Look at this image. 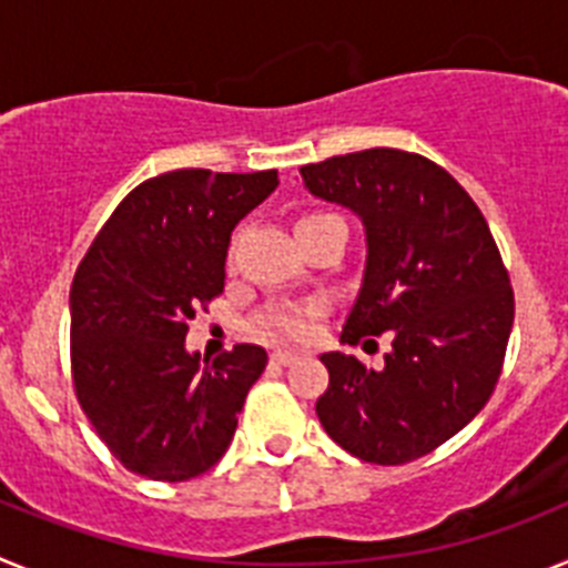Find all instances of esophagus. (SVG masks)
Segmentation results:
<instances>
[{"label":"esophagus","mask_w":568,"mask_h":568,"mask_svg":"<svg viewBox=\"0 0 568 568\" xmlns=\"http://www.w3.org/2000/svg\"><path fill=\"white\" fill-rule=\"evenodd\" d=\"M298 358H301L298 353H287V349H275V353L270 355V361H273L275 366H290V364H295Z\"/></svg>","instance_id":"34e87169"}]
</instances>
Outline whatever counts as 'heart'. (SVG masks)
<instances>
[{"label":"heart","instance_id":"1","mask_svg":"<svg viewBox=\"0 0 568 568\" xmlns=\"http://www.w3.org/2000/svg\"><path fill=\"white\" fill-rule=\"evenodd\" d=\"M307 219H313V215H307ZM313 318L315 307H307V304H270L250 321V333L258 341H267V344L307 341L313 335Z\"/></svg>","mask_w":568,"mask_h":568}]
</instances>
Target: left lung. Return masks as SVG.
Returning <instances> with one entry per match:
<instances>
[{
  "label": "left lung",
  "instance_id": "8db88e82",
  "mask_svg": "<svg viewBox=\"0 0 568 568\" xmlns=\"http://www.w3.org/2000/svg\"><path fill=\"white\" fill-rule=\"evenodd\" d=\"M304 187L364 224L366 267L341 341L393 333L384 369L324 353L315 404L329 438L366 464L424 458L480 413L500 378L515 295L489 224L440 164L373 148L301 168Z\"/></svg>",
  "mask_w": 568,
  "mask_h": 568
}]
</instances>
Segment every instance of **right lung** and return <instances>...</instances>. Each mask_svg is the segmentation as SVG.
<instances>
[{"instance_id":"add662e5","label":"right lung","mask_w":568,"mask_h":568,"mask_svg":"<svg viewBox=\"0 0 568 568\" xmlns=\"http://www.w3.org/2000/svg\"><path fill=\"white\" fill-rule=\"evenodd\" d=\"M275 187V170L148 179L124 195L73 275V389L113 458L142 478L179 484L219 464L267 366L255 344L202 364L184 335L195 310L224 290L230 233Z\"/></svg>"}]
</instances>
